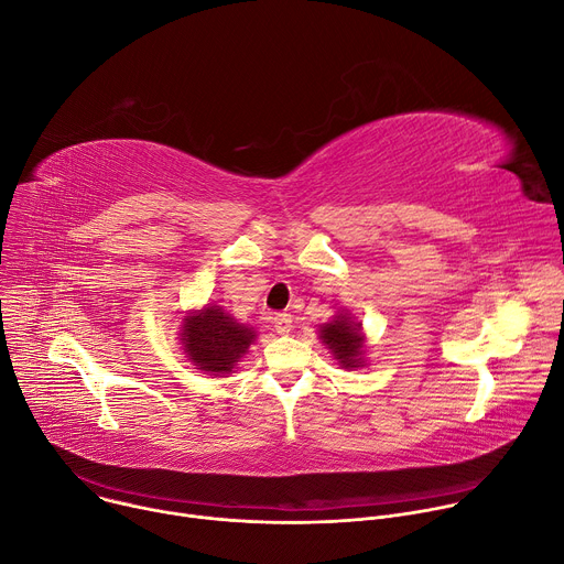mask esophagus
Instances as JSON below:
<instances>
[{
	"label": "esophagus",
	"instance_id": "obj_1",
	"mask_svg": "<svg viewBox=\"0 0 564 564\" xmlns=\"http://www.w3.org/2000/svg\"><path fill=\"white\" fill-rule=\"evenodd\" d=\"M274 330H276L279 335H288V333L292 330V316H290L288 312H279V314L274 316Z\"/></svg>",
	"mask_w": 564,
	"mask_h": 564
}]
</instances>
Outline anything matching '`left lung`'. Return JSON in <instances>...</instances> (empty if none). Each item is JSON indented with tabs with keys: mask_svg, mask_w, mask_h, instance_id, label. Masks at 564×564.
I'll return each mask as SVG.
<instances>
[{
	"mask_svg": "<svg viewBox=\"0 0 564 564\" xmlns=\"http://www.w3.org/2000/svg\"><path fill=\"white\" fill-rule=\"evenodd\" d=\"M318 339L328 346L333 357L341 368H359L364 366V333L361 324H355V318L348 312L337 314L330 324L318 328Z\"/></svg>",
	"mask_w": 564,
	"mask_h": 564,
	"instance_id": "left-lung-1",
	"label": "left lung"
}]
</instances>
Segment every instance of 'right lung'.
<instances>
[{"label": "right lung", "instance_id": "1", "mask_svg": "<svg viewBox=\"0 0 564 564\" xmlns=\"http://www.w3.org/2000/svg\"><path fill=\"white\" fill-rule=\"evenodd\" d=\"M181 344L189 361L212 375H229L257 339L254 328L238 324L220 305L207 303L183 318Z\"/></svg>", "mask_w": 564, "mask_h": 564}]
</instances>
